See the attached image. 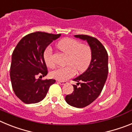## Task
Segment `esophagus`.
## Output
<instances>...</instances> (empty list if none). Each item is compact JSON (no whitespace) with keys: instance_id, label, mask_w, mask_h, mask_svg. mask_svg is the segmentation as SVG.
Listing matches in <instances>:
<instances>
[{"instance_id":"1","label":"esophagus","mask_w":132,"mask_h":132,"mask_svg":"<svg viewBox=\"0 0 132 132\" xmlns=\"http://www.w3.org/2000/svg\"><path fill=\"white\" fill-rule=\"evenodd\" d=\"M58 82H59L60 85H65V84L67 83L66 81H62V80H58Z\"/></svg>"}]
</instances>
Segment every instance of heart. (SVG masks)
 <instances>
[{
  "label": "heart",
  "mask_w": 132,
  "mask_h": 132,
  "mask_svg": "<svg viewBox=\"0 0 132 132\" xmlns=\"http://www.w3.org/2000/svg\"><path fill=\"white\" fill-rule=\"evenodd\" d=\"M57 47L69 55L67 67H59L52 72V77L59 80H65L75 75L77 71L84 72L91 63L92 50L87 44H80L79 41L72 38H64L59 41ZM44 60L49 67H53L55 62L52 50L47 47L44 52Z\"/></svg>",
  "instance_id": "heart-1"
}]
</instances>
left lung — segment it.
I'll return each instance as SVG.
<instances>
[{
	"mask_svg": "<svg viewBox=\"0 0 132 132\" xmlns=\"http://www.w3.org/2000/svg\"><path fill=\"white\" fill-rule=\"evenodd\" d=\"M75 38L86 40L92 50L91 63L83 73L73 80L74 91L65 96V101L72 106L84 108L98 97L108 73V55L103 45L96 38L87 35H75Z\"/></svg>",
	"mask_w": 132,
	"mask_h": 132,
	"instance_id": "obj_1",
	"label": "left lung"
}]
</instances>
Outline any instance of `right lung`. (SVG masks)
Segmentation results:
<instances>
[{
	"label": "right lung",
	"instance_id": "1",
	"mask_svg": "<svg viewBox=\"0 0 132 132\" xmlns=\"http://www.w3.org/2000/svg\"><path fill=\"white\" fill-rule=\"evenodd\" d=\"M61 34L36 31L21 39L12 55L10 76L16 96L26 104L37 103L47 94L54 79L42 80L47 74L44 57L46 47ZM38 75H40L39 79Z\"/></svg>",
	"mask_w": 132,
	"mask_h": 132
}]
</instances>
